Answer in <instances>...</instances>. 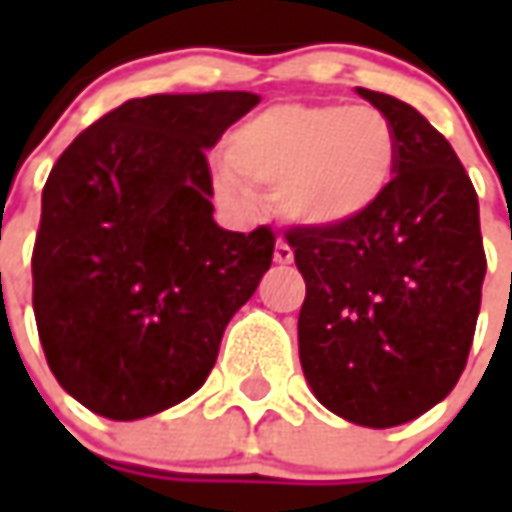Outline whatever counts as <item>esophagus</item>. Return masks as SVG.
Masks as SVG:
<instances>
[{"mask_svg":"<svg viewBox=\"0 0 512 512\" xmlns=\"http://www.w3.org/2000/svg\"><path fill=\"white\" fill-rule=\"evenodd\" d=\"M273 262L276 265H290L293 262V247L287 245V242H276V247H273Z\"/></svg>","mask_w":512,"mask_h":512,"instance_id":"obj_1","label":"esophagus"}]
</instances>
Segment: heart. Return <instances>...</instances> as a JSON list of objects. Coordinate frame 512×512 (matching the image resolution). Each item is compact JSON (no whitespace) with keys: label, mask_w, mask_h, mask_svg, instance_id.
Wrapping results in <instances>:
<instances>
[{"label":"heart","mask_w":512,"mask_h":512,"mask_svg":"<svg viewBox=\"0 0 512 512\" xmlns=\"http://www.w3.org/2000/svg\"><path fill=\"white\" fill-rule=\"evenodd\" d=\"M225 156L227 168H216L213 179L227 199L245 196L242 178L273 190V207L287 225L336 230L364 219L387 196L399 168V136L376 108L276 105L233 130Z\"/></svg>","instance_id":"heart-1"}]
</instances>
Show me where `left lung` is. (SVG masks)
Wrapping results in <instances>:
<instances>
[{
  "label": "left lung",
  "mask_w": 512,
  "mask_h": 512,
  "mask_svg": "<svg viewBox=\"0 0 512 512\" xmlns=\"http://www.w3.org/2000/svg\"><path fill=\"white\" fill-rule=\"evenodd\" d=\"M399 136L396 179L364 219L287 230L307 296L299 359L313 396L362 427L413 422L456 387L476 333L479 196L450 142L413 105L356 88Z\"/></svg>",
  "instance_id": "left-lung-1"
}]
</instances>
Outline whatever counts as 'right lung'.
Instances as JSON below:
<instances>
[{
	"mask_svg": "<svg viewBox=\"0 0 512 512\" xmlns=\"http://www.w3.org/2000/svg\"><path fill=\"white\" fill-rule=\"evenodd\" d=\"M256 105L247 90L130 99L50 170L33 313L56 382L93 413L136 422L193 396L267 273L273 233L216 225L205 159Z\"/></svg>",
	"mask_w": 512,
	"mask_h": 512,
	"instance_id": "right-lung-1",
	"label": "right lung"
}]
</instances>
